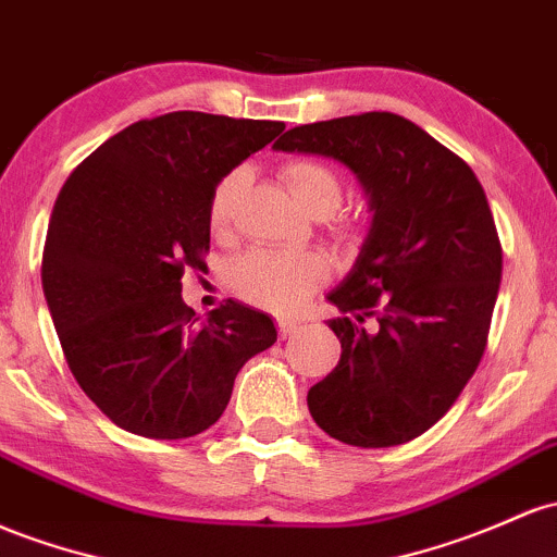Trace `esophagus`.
Here are the masks:
<instances>
[{"label": "esophagus", "instance_id": "esophagus-1", "mask_svg": "<svg viewBox=\"0 0 557 557\" xmlns=\"http://www.w3.org/2000/svg\"><path fill=\"white\" fill-rule=\"evenodd\" d=\"M298 330H301V322H293V320H280L277 322L280 338H290V335H296Z\"/></svg>", "mask_w": 557, "mask_h": 557}]
</instances>
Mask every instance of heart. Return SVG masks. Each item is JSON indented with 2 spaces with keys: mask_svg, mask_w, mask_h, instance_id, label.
<instances>
[{
  "mask_svg": "<svg viewBox=\"0 0 557 557\" xmlns=\"http://www.w3.org/2000/svg\"><path fill=\"white\" fill-rule=\"evenodd\" d=\"M285 187L290 198L311 216H327L341 203V180L333 169L320 161H290L283 171ZM246 171L235 169L219 182L211 195L209 224L216 237H227L235 224L237 203H240ZM327 277V264L322 256L307 250H253L243 256L232 269V288L253 307L277 314H290L307 301L314 288H320Z\"/></svg>",
  "mask_w": 557,
  "mask_h": 557,
  "instance_id": "obj_1",
  "label": "heart"
}]
</instances>
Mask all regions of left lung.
I'll list each match as a JSON object with an SVG mask.
<instances>
[{
    "instance_id": "obj_1",
    "label": "left lung",
    "mask_w": 557,
    "mask_h": 557,
    "mask_svg": "<svg viewBox=\"0 0 557 557\" xmlns=\"http://www.w3.org/2000/svg\"><path fill=\"white\" fill-rule=\"evenodd\" d=\"M274 150L344 163L372 211L357 261L327 293L341 311L327 320L341 359L309 388L311 418L351 447L412 442L444 418L484 357L503 280L484 187L396 113L296 126Z\"/></svg>"
}]
</instances>
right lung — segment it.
I'll use <instances>...</instances> for the list:
<instances>
[{
    "label": "right lung",
    "mask_w": 557,
    "mask_h": 557,
    "mask_svg": "<svg viewBox=\"0 0 557 557\" xmlns=\"http://www.w3.org/2000/svg\"><path fill=\"white\" fill-rule=\"evenodd\" d=\"M283 129L176 110L110 137L60 189L41 288L73 377L124 431L198 436L277 341L272 317L232 298L195 317L182 274L209 250L213 189Z\"/></svg>",
    "instance_id": "obj_1"
}]
</instances>
